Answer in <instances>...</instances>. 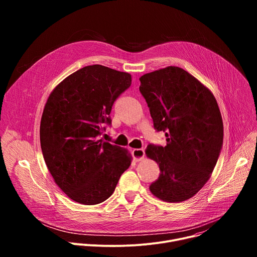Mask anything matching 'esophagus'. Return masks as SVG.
<instances>
[{
  "mask_svg": "<svg viewBox=\"0 0 257 257\" xmlns=\"http://www.w3.org/2000/svg\"><path fill=\"white\" fill-rule=\"evenodd\" d=\"M144 156H145V153H144V150L142 149H135L132 151V157L136 162L141 161L144 158Z\"/></svg>",
  "mask_w": 257,
  "mask_h": 257,
  "instance_id": "1",
  "label": "esophagus"
}]
</instances>
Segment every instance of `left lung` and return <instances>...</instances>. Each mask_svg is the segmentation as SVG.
Instances as JSON below:
<instances>
[{"label": "left lung", "mask_w": 257, "mask_h": 257, "mask_svg": "<svg viewBox=\"0 0 257 257\" xmlns=\"http://www.w3.org/2000/svg\"><path fill=\"white\" fill-rule=\"evenodd\" d=\"M155 129L167 145L150 144L146 156L159 164L150 190L168 202L194 196L209 179L223 148L224 125L208 88L182 68L170 66L139 78Z\"/></svg>", "instance_id": "1"}]
</instances>
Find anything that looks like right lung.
Masks as SVG:
<instances>
[{"mask_svg":"<svg viewBox=\"0 0 257 257\" xmlns=\"http://www.w3.org/2000/svg\"><path fill=\"white\" fill-rule=\"evenodd\" d=\"M131 85V75L101 65L86 66L50 94L40 137L47 167L72 200L100 203L113 194L131 165L127 151L98 139L111 125L112 106Z\"/></svg>","mask_w":257,"mask_h":257,"instance_id":"add662e5","label":"right lung"}]
</instances>
